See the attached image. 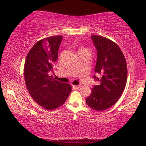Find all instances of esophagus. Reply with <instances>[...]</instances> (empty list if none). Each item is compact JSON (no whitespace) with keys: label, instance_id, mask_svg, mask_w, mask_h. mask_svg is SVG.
I'll return each instance as SVG.
<instances>
[{"label":"esophagus","instance_id":"esophagus-1","mask_svg":"<svg viewBox=\"0 0 146 146\" xmlns=\"http://www.w3.org/2000/svg\"><path fill=\"white\" fill-rule=\"evenodd\" d=\"M81 87V86L80 85H78V86H73V88H75V89H79Z\"/></svg>","mask_w":146,"mask_h":146}]
</instances>
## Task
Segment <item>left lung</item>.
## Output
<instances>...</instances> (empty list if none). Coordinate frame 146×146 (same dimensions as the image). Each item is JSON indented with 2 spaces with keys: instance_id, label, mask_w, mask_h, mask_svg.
I'll return each mask as SVG.
<instances>
[{
  "instance_id": "left-lung-1",
  "label": "left lung",
  "mask_w": 146,
  "mask_h": 146,
  "mask_svg": "<svg viewBox=\"0 0 146 146\" xmlns=\"http://www.w3.org/2000/svg\"><path fill=\"white\" fill-rule=\"evenodd\" d=\"M97 51L94 78L100 82L94 85L91 95L86 98L87 105L96 111H103L115 104L124 90L127 82L126 62L122 52L115 42L107 38L91 36Z\"/></svg>"
}]
</instances>
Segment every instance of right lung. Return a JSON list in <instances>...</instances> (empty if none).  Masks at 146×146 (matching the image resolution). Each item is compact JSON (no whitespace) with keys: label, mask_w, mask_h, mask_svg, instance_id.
<instances>
[{"label":"right lung","mask_w":146,"mask_h":146,"mask_svg":"<svg viewBox=\"0 0 146 146\" xmlns=\"http://www.w3.org/2000/svg\"><path fill=\"white\" fill-rule=\"evenodd\" d=\"M62 36L39 40L26 58L24 68L25 83L31 97L46 110H54L65 102L72 91L71 86L52 78L49 72L57 61Z\"/></svg>","instance_id":"obj_1"}]
</instances>
